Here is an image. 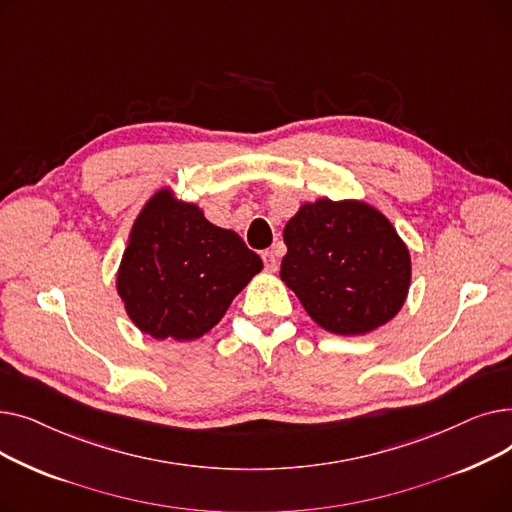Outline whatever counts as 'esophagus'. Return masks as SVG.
Wrapping results in <instances>:
<instances>
[{"mask_svg":"<svg viewBox=\"0 0 512 512\" xmlns=\"http://www.w3.org/2000/svg\"><path fill=\"white\" fill-rule=\"evenodd\" d=\"M263 263L267 272H278V255L276 251H265L263 253Z\"/></svg>","mask_w":512,"mask_h":512,"instance_id":"obj_1","label":"esophagus"}]
</instances>
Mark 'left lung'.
I'll list each match as a JSON object with an SVG mask.
<instances>
[{
  "mask_svg": "<svg viewBox=\"0 0 512 512\" xmlns=\"http://www.w3.org/2000/svg\"><path fill=\"white\" fill-rule=\"evenodd\" d=\"M280 278L319 328L363 336L398 315L411 253L386 215L361 199L305 201L284 226Z\"/></svg>",
  "mask_w": 512,
  "mask_h": 512,
  "instance_id": "1",
  "label": "left lung"
}]
</instances>
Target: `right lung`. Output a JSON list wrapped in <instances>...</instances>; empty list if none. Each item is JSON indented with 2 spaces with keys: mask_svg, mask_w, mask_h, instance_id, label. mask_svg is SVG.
I'll return each instance as SVG.
<instances>
[{
  "mask_svg": "<svg viewBox=\"0 0 512 512\" xmlns=\"http://www.w3.org/2000/svg\"><path fill=\"white\" fill-rule=\"evenodd\" d=\"M261 270V257L234 230L211 224L197 203L164 186L130 228L116 290L143 334L186 342L218 326Z\"/></svg>",
  "mask_w": 512,
  "mask_h": 512,
  "instance_id": "add662e5",
  "label": "right lung"
}]
</instances>
